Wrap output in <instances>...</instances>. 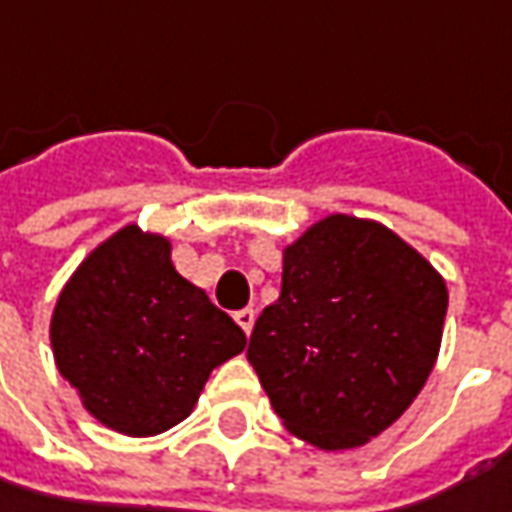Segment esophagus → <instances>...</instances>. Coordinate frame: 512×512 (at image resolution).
<instances>
[{"instance_id": "obj_1", "label": "esophagus", "mask_w": 512, "mask_h": 512, "mask_svg": "<svg viewBox=\"0 0 512 512\" xmlns=\"http://www.w3.org/2000/svg\"><path fill=\"white\" fill-rule=\"evenodd\" d=\"M234 321H237V326H240L246 335H252V326H255V309H249V306H246V309H237V312H234Z\"/></svg>"}]
</instances>
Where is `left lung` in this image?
<instances>
[{
	"label": "left lung",
	"instance_id": "1",
	"mask_svg": "<svg viewBox=\"0 0 512 512\" xmlns=\"http://www.w3.org/2000/svg\"><path fill=\"white\" fill-rule=\"evenodd\" d=\"M447 286L387 226L332 214L283 252L246 358L280 421L321 447L384 433L433 372Z\"/></svg>",
	"mask_w": 512,
	"mask_h": 512
}]
</instances>
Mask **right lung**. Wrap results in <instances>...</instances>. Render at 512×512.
Segmentation results:
<instances>
[{"label": "right lung", "mask_w": 512, "mask_h": 512, "mask_svg": "<svg viewBox=\"0 0 512 512\" xmlns=\"http://www.w3.org/2000/svg\"><path fill=\"white\" fill-rule=\"evenodd\" d=\"M51 344L85 410L143 438L180 424L212 369L243 352L246 335L177 275L166 237L125 226L62 289Z\"/></svg>", "instance_id": "1"}]
</instances>
